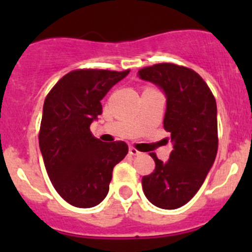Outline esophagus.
Masks as SVG:
<instances>
[{
    "label": "esophagus",
    "instance_id": "esophagus-1",
    "mask_svg": "<svg viewBox=\"0 0 252 252\" xmlns=\"http://www.w3.org/2000/svg\"><path fill=\"white\" fill-rule=\"evenodd\" d=\"M128 153H130V155H133V157H136V155H140V154H141L136 148H133V146H130Z\"/></svg>",
    "mask_w": 252,
    "mask_h": 252
}]
</instances>
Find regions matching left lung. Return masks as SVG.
<instances>
[{"label": "left lung", "instance_id": "left-lung-1", "mask_svg": "<svg viewBox=\"0 0 252 252\" xmlns=\"http://www.w3.org/2000/svg\"><path fill=\"white\" fill-rule=\"evenodd\" d=\"M139 75L165 92L164 128L173 141L166 162L150 154L155 169L142 177V189L154 206L177 209L194 197L215 162L218 149L215 95L201 75L183 65L154 64L140 69Z\"/></svg>", "mask_w": 252, "mask_h": 252}]
</instances>
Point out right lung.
<instances>
[{
    "label": "right lung",
    "mask_w": 252,
    "mask_h": 252,
    "mask_svg": "<svg viewBox=\"0 0 252 252\" xmlns=\"http://www.w3.org/2000/svg\"><path fill=\"white\" fill-rule=\"evenodd\" d=\"M124 72L75 69L60 78L44 102L39 145L51 184L64 201L91 208L106 198L112 170L128 151L124 141L102 142L90 130L101 99Z\"/></svg>",
    "instance_id": "add662e5"
}]
</instances>
